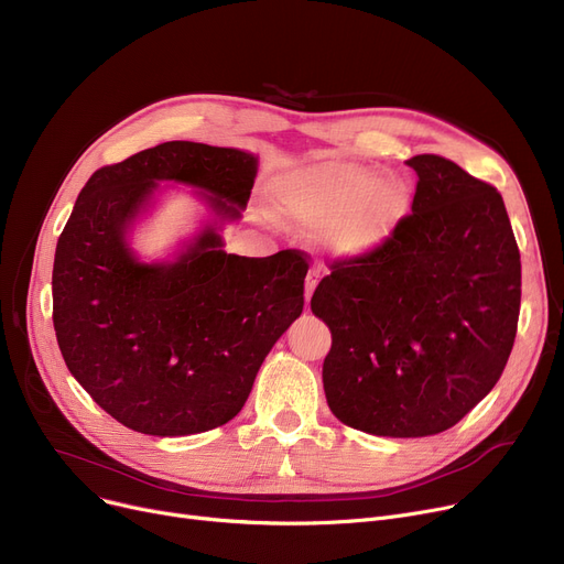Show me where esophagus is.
Instances as JSON below:
<instances>
[{"mask_svg": "<svg viewBox=\"0 0 564 564\" xmlns=\"http://www.w3.org/2000/svg\"><path fill=\"white\" fill-rule=\"evenodd\" d=\"M317 281H319V267H311V272H308V276H306V288H304L306 302H311L313 290L317 288Z\"/></svg>", "mask_w": 564, "mask_h": 564, "instance_id": "1", "label": "esophagus"}]
</instances>
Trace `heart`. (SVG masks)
<instances>
[{
  "label": "heart",
  "mask_w": 564,
  "mask_h": 564,
  "mask_svg": "<svg viewBox=\"0 0 564 564\" xmlns=\"http://www.w3.org/2000/svg\"><path fill=\"white\" fill-rule=\"evenodd\" d=\"M270 205L290 224L324 230L327 245L345 258H364L387 245L409 213L411 192L393 173L324 160L279 175Z\"/></svg>",
  "instance_id": "obj_1"
}]
</instances>
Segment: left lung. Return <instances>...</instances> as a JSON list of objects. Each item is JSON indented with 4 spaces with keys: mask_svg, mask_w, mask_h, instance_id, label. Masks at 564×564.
I'll return each mask as SVG.
<instances>
[{
    "mask_svg": "<svg viewBox=\"0 0 564 564\" xmlns=\"http://www.w3.org/2000/svg\"><path fill=\"white\" fill-rule=\"evenodd\" d=\"M379 251L332 264L311 311L332 329L322 383L334 416L413 438L457 425L500 379L517 336L521 258L496 187L438 155Z\"/></svg>",
    "mask_w": 564,
    "mask_h": 564,
    "instance_id": "1",
    "label": "left lung"
}]
</instances>
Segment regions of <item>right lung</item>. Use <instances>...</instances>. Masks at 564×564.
Listing matches in <instances>:
<instances>
[{"instance_id": "add662e5", "label": "right lung", "mask_w": 564, "mask_h": 564, "mask_svg": "<svg viewBox=\"0 0 564 564\" xmlns=\"http://www.w3.org/2000/svg\"><path fill=\"white\" fill-rule=\"evenodd\" d=\"M258 158L166 141L98 169L56 242L52 319L70 375L111 419L151 436L219 427L245 406L274 343L304 311L308 262L285 249L226 253L215 226L173 262H141L126 235L158 183L196 189L240 219Z\"/></svg>"}]
</instances>
